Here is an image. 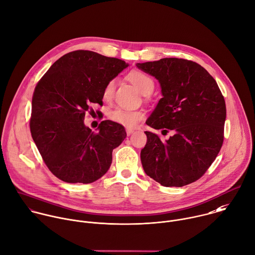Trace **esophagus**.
I'll return each mask as SVG.
<instances>
[{
  "mask_svg": "<svg viewBox=\"0 0 255 255\" xmlns=\"http://www.w3.org/2000/svg\"><path fill=\"white\" fill-rule=\"evenodd\" d=\"M132 132H133V129H132V128H127V133H128V135H130Z\"/></svg>",
  "mask_w": 255,
  "mask_h": 255,
  "instance_id": "34e87169",
  "label": "esophagus"
}]
</instances>
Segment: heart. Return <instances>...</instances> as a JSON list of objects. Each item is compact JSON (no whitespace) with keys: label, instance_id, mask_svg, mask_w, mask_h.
<instances>
[{"label":"heart","instance_id":"heart-1","mask_svg":"<svg viewBox=\"0 0 255 255\" xmlns=\"http://www.w3.org/2000/svg\"><path fill=\"white\" fill-rule=\"evenodd\" d=\"M128 81L136 88V90L143 96L150 95L154 90V81L151 77L140 71H133L128 74ZM116 81H110L103 92V98L110 101L115 92ZM109 118L116 124L122 125L127 128H133L142 119V114L138 111H129L122 108H117L109 114Z\"/></svg>","mask_w":255,"mask_h":255}]
</instances>
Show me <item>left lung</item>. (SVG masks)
Returning a JSON list of instances; mask_svg holds the SVG:
<instances>
[{"instance_id":"8db88e82","label":"left lung","mask_w":255,"mask_h":255,"mask_svg":"<svg viewBox=\"0 0 255 255\" xmlns=\"http://www.w3.org/2000/svg\"><path fill=\"white\" fill-rule=\"evenodd\" d=\"M136 67L158 81L162 95L145 124L173 132L161 140L144 131L143 170L163 186L189 184L204 174L221 148L226 119L223 96L215 80L194 62L165 58Z\"/></svg>"}]
</instances>
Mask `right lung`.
Masks as SVG:
<instances>
[{
  "label": "right lung",
  "mask_w": 255,
  "mask_h": 255,
  "mask_svg": "<svg viewBox=\"0 0 255 255\" xmlns=\"http://www.w3.org/2000/svg\"><path fill=\"white\" fill-rule=\"evenodd\" d=\"M128 67L92 51H75L55 62L38 83L32 101V137L49 169L69 183H91L109 170L125 128L103 121L85 126L93 104L103 105L106 85Z\"/></svg>",
  "instance_id": "right-lung-1"
}]
</instances>
